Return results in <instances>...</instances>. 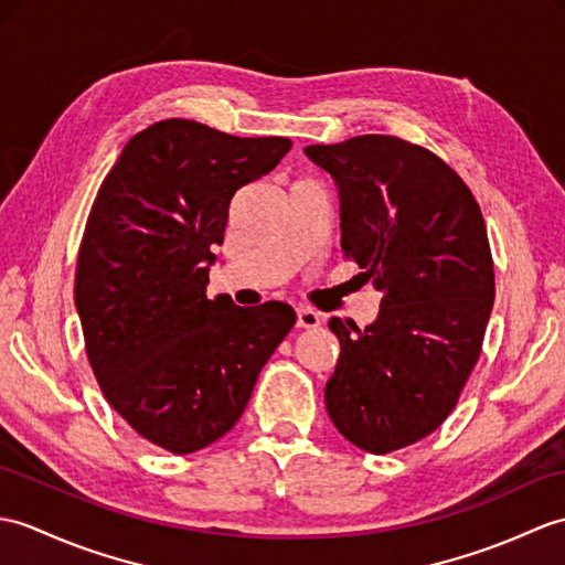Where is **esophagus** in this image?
Wrapping results in <instances>:
<instances>
[{"mask_svg":"<svg viewBox=\"0 0 565 565\" xmlns=\"http://www.w3.org/2000/svg\"><path fill=\"white\" fill-rule=\"evenodd\" d=\"M320 324V315L310 310V308H296V327H300V330H312V327Z\"/></svg>","mask_w":565,"mask_h":565,"instance_id":"1","label":"esophagus"}]
</instances>
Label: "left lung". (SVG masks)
<instances>
[{
    "label": "left lung",
    "mask_w": 565,
    "mask_h": 565,
    "mask_svg": "<svg viewBox=\"0 0 565 565\" xmlns=\"http://www.w3.org/2000/svg\"><path fill=\"white\" fill-rule=\"evenodd\" d=\"M306 156L337 185L344 255L383 296L363 330L330 320L342 351L327 414L385 455L436 430L479 361L495 296L487 226L462 178L416 143L363 135Z\"/></svg>",
    "instance_id": "8db88e82"
}]
</instances>
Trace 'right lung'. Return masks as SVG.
I'll return each instance as SVG.
<instances>
[{
  "mask_svg": "<svg viewBox=\"0 0 565 565\" xmlns=\"http://www.w3.org/2000/svg\"><path fill=\"white\" fill-rule=\"evenodd\" d=\"M288 149L173 117L127 141L90 209L74 286L88 363L113 409L173 455L226 436L296 322L277 300L206 298L233 194Z\"/></svg>",
  "mask_w": 565,
  "mask_h": 565,
  "instance_id": "obj_1",
  "label": "right lung"
}]
</instances>
